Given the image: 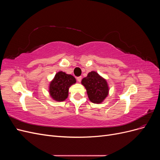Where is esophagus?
<instances>
[{"mask_svg":"<svg viewBox=\"0 0 160 160\" xmlns=\"http://www.w3.org/2000/svg\"><path fill=\"white\" fill-rule=\"evenodd\" d=\"M77 81H78L79 82H81V79H82V77H81V76L77 77Z\"/></svg>","mask_w":160,"mask_h":160,"instance_id":"obj_1","label":"esophagus"}]
</instances>
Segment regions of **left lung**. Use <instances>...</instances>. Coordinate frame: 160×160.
Wrapping results in <instances>:
<instances>
[{"instance_id":"obj_1","label":"left lung","mask_w":160,"mask_h":160,"mask_svg":"<svg viewBox=\"0 0 160 160\" xmlns=\"http://www.w3.org/2000/svg\"><path fill=\"white\" fill-rule=\"evenodd\" d=\"M87 89L89 100L95 103H100L108 95V85L103 78L95 71L89 72L88 77L81 81Z\"/></svg>"}]
</instances>
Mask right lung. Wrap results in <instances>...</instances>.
<instances>
[{
	"label": "right lung",
	"instance_id": "add662e5",
	"mask_svg": "<svg viewBox=\"0 0 160 160\" xmlns=\"http://www.w3.org/2000/svg\"><path fill=\"white\" fill-rule=\"evenodd\" d=\"M75 83L76 80L73 76L62 71L57 72L50 84L51 96L55 101H64L68 96L69 87Z\"/></svg>",
	"mask_w": 160,
	"mask_h": 160
}]
</instances>
